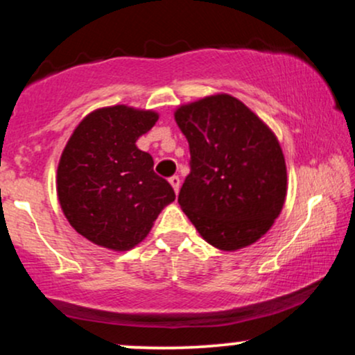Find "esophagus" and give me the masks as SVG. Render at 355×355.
I'll return each instance as SVG.
<instances>
[{
  "label": "esophagus",
  "mask_w": 355,
  "mask_h": 355,
  "mask_svg": "<svg viewBox=\"0 0 355 355\" xmlns=\"http://www.w3.org/2000/svg\"><path fill=\"white\" fill-rule=\"evenodd\" d=\"M168 182L170 185L173 187L175 193H178V190H180V177H178V175H173V177L168 178Z\"/></svg>",
  "instance_id": "34e87169"
}]
</instances>
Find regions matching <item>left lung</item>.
<instances>
[{
    "label": "left lung",
    "instance_id": "obj_1",
    "mask_svg": "<svg viewBox=\"0 0 355 355\" xmlns=\"http://www.w3.org/2000/svg\"><path fill=\"white\" fill-rule=\"evenodd\" d=\"M190 146V173L178 203L210 245L248 247L282 211L287 166L275 133L227 93L175 110Z\"/></svg>",
    "mask_w": 355,
    "mask_h": 355
}]
</instances>
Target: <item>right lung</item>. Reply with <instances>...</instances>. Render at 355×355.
<instances>
[{
  "instance_id": "1",
  "label": "right lung",
  "mask_w": 355,
  "mask_h": 355,
  "mask_svg": "<svg viewBox=\"0 0 355 355\" xmlns=\"http://www.w3.org/2000/svg\"><path fill=\"white\" fill-rule=\"evenodd\" d=\"M157 120L152 110L98 108L80 121L61 153L56 173L61 210L95 245L130 250L175 200L172 185L153 172L152 155L137 146Z\"/></svg>"
}]
</instances>
